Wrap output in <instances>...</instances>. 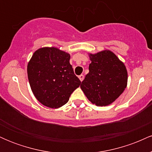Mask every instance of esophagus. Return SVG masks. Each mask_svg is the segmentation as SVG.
<instances>
[{
    "instance_id": "1",
    "label": "esophagus",
    "mask_w": 152,
    "mask_h": 152,
    "mask_svg": "<svg viewBox=\"0 0 152 152\" xmlns=\"http://www.w3.org/2000/svg\"><path fill=\"white\" fill-rule=\"evenodd\" d=\"M78 78H79L80 81H82L83 80V78H84V76H83V74H81V75H80V76H78Z\"/></svg>"
}]
</instances>
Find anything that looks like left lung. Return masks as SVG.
<instances>
[{
  "label": "left lung",
  "mask_w": 152,
  "mask_h": 152,
  "mask_svg": "<svg viewBox=\"0 0 152 152\" xmlns=\"http://www.w3.org/2000/svg\"><path fill=\"white\" fill-rule=\"evenodd\" d=\"M89 72L81 88L92 104L103 106L111 104L123 93L127 85L126 66L111 50L89 54Z\"/></svg>",
  "instance_id": "1"
}]
</instances>
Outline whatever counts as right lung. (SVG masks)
Returning a JSON list of instances; mask_svg holds the SVG:
<instances>
[{
  "label": "right lung",
  "instance_id": "add662e5",
  "mask_svg": "<svg viewBox=\"0 0 152 152\" xmlns=\"http://www.w3.org/2000/svg\"><path fill=\"white\" fill-rule=\"evenodd\" d=\"M70 57L54 47L39 48L31 57L28 78L35 97L43 105L53 109L64 106L81 84L69 62Z\"/></svg>",
  "mask_w": 152,
  "mask_h": 152
}]
</instances>
